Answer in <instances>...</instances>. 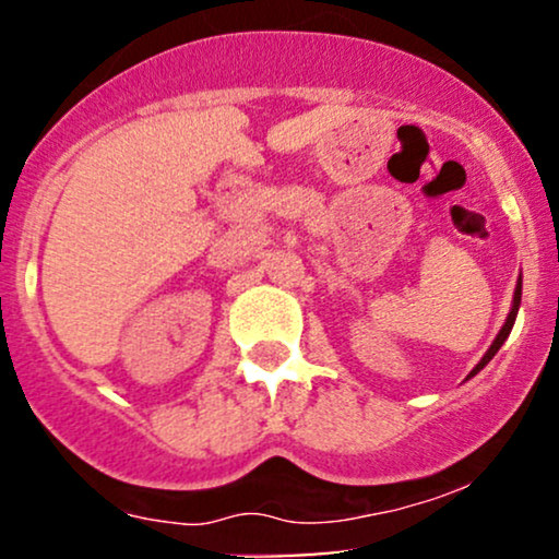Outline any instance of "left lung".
Returning a JSON list of instances; mask_svg holds the SVG:
<instances>
[{
    "instance_id": "left-lung-1",
    "label": "left lung",
    "mask_w": 559,
    "mask_h": 559,
    "mask_svg": "<svg viewBox=\"0 0 559 559\" xmlns=\"http://www.w3.org/2000/svg\"><path fill=\"white\" fill-rule=\"evenodd\" d=\"M521 292H523V281H521V278H518V286H515V297H512V310H510V316H507V320H504V325H502V331H499V333H497V338H493V342H491V346H489V352H486V355H484V357H480V362L476 365V368H473V370H471V376H476V373H478V370H484V368H486V365H489V360H491V357H493V355H497V352H499V346H502V344H504V338H507V336H510L512 325H515V316H518V307H521ZM471 376H467V378H471Z\"/></svg>"
}]
</instances>
